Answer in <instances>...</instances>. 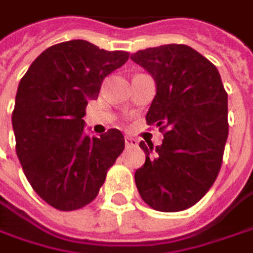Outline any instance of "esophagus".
Returning <instances> with one entry per match:
<instances>
[{
    "mask_svg": "<svg viewBox=\"0 0 253 253\" xmlns=\"http://www.w3.org/2000/svg\"><path fill=\"white\" fill-rule=\"evenodd\" d=\"M125 143H126L127 147H134V146H137V139H134V137H130V136H126L125 137Z\"/></svg>",
    "mask_w": 253,
    "mask_h": 253,
    "instance_id": "obj_1",
    "label": "esophagus"
}]
</instances>
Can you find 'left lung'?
<instances>
[{"label":"left lung","instance_id":"left-lung-1","mask_svg":"<svg viewBox=\"0 0 253 253\" xmlns=\"http://www.w3.org/2000/svg\"><path fill=\"white\" fill-rule=\"evenodd\" d=\"M130 58L155 80L147 125L160 146L140 141L146 162L134 173L141 199L159 212H179L206 195L220 170L228 139V94L217 68L183 44L134 52Z\"/></svg>","mask_w":253,"mask_h":253}]
</instances>
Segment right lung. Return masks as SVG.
Masks as SVG:
<instances>
[{"label": "right lung", "mask_w": 253, "mask_h": 253, "mask_svg": "<svg viewBox=\"0 0 253 253\" xmlns=\"http://www.w3.org/2000/svg\"><path fill=\"white\" fill-rule=\"evenodd\" d=\"M127 60L126 51L71 40L41 52L18 84L12 112L17 156L30 185L55 209L88 205L125 149L120 130L91 137L83 117L103 80Z\"/></svg>", "instance_id": "1"}]
</instances>
